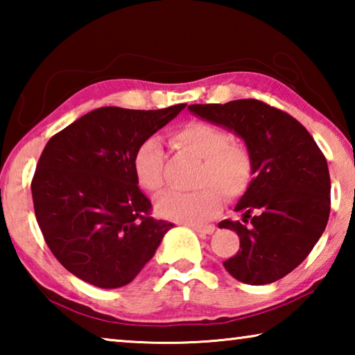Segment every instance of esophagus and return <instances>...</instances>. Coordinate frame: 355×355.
<instances>
[{"label":"esophagus","instance_id":"1","mask_svg":"<svg viewBox=\"0 0 355 355\" xmlns=\"http://www.w3.org/2000/svg\"><path fill=\"white\" fill-rule=\"evenodd\" d=\"M192 230H196L200 236H207V235H211V233L216 230V227L214 225H205V227L192 225Z\"/></svg>","mask_w":355,"mask_h":355}]
</instances>
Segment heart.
Listing matches in <instances>:
<instances>
[{
    "label": "heart",
    "mask_w": 355,
    "mask_h": 355,
    "mask_svg": "<svg viewBox=\"0 0 355 355\" xmlns=\"http://www.w3.org/2000/svg\"><path fill=\"white\" fill-rule=\"evenodd\" d=\"M173 146L202 159L197 175L200 189L183 192L166 189L156 197L155 209L161 218L202 224L218 214L222 196L235 199L249 188L252 172V156L241 142L233 141L228 131L207 122H191L172 133ZM166 150L158 137H147L135 155V172L150 192L163 186Z\"/></svg>",
    "instance_id": "heart-1"
}]
</instances>
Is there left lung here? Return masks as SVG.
Returning a JSON list of instances; mask_svg holds the SVG:
<instances>
[{
  "instance_id": "obj_1",
  "label": "left lung",
  "mask_w": 355,
  "mask_h": 355,
  "mask_svg": "<svg viewBox=\"0 0 355 355\" xmlns=\"http://www.w3.org/2000/svg\"><path fill=\"white\" fill-rule=\"evenodd\" d=\"M188 110L233 131L252 156L254 178L235 207L243 222H219L239 236L238 254L224 261L227 272L248 285L285 277L307 258L329 220L330 177L320 147L290 114L258 100Z\"/></svg>"
}]
</instances>
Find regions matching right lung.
<instances>
[{"mask_svg": "<svg viewBox=\"0 0 355 355\" xmlns=\"http://www.w3.org/2000/svg\"><path fill=\"white\" fill-rule=\"evenodd\" d=\"M184 106L98 107L46 142L31 183L35 219L53 255L78 279L106 290L130 284L173 227L148 216L135 155Z\"/></svg>", "mask_w": 355, "mask_h": 355, "instance_id": "1", "label": "right lung"}]
</instances>
